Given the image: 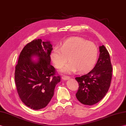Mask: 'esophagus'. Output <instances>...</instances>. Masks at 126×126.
<instances>
[{
  "instance_id": "obj_1",
  "label": "esophagus",
  "mask_w": 126,
  "mask_h": 126,
  "mask_svg": "<svg viewBox=\"0 0 126 126\" xmlns=\"http://www.w3.org/2000/svg\"><path fill=\"white\" fill-rule=\"evenodd\" d=\"M62 78L64 80H68L70 78V76H65V75H63L62 76Z\"/></svg>"
}]
</instances>
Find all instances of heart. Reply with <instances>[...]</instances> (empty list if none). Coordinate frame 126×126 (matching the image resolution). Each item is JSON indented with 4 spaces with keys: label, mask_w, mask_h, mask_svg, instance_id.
<instances>
[{
    "label": "heart",
    "mask_w": 126,
    "mask_h": 126,
    "mask_svg": "<svg viewBox=\"0 0 126 126\" xmlns=\"http://www.w3.org/2000/svg\"><path fill=\"white\" fill-rule=\"evenodd\" d=\"M98 49L94 43L79 37H71L64 41L61 48H55L51 52L54 65L61 69L68 60L69 63L62 70L64 73L76 71L85 72L91 70L96 63Z\"/></svg>",
    "instance_id": "1"
}]
</instances>
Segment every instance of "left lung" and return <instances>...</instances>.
Segmentation results:
<instances>
[{
  "instance_id": "1",
  "label": "left lung",
  "mask_w": 126,
  "mask_h": 126,
  "mask_svg": "<svg viewBox=\"0 0 126 126\" xmlns=\"http://www.w3.org/2000/svg\"><path fill=\"white\" fill-rule=\"evenodd\" d=\"M95 66L88 74L76 77L79 87L76 94L81 104L93 105L100 101L109 90L112 76V66L109 51L103 45Z\"/></svg>"
}]
</instances>
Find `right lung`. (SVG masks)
Returning a JSON list of instances; mask_svg holds the SVG:
<instances>
[{"mask_svg": "<svg viewBox=\"0 0 126 126\" xmlns=\"http://www.w3.org/2000/svg\"><path fill=\"white\" fill-rule=\"evenodd\" d=\"M52 50L50 42L40 39L27 43L20 54L14 73L16 90L22 103L32 109L47 106L61 81L50 63ZM33 56L39 57L37 62L31 60Z\"/></svg>", "mask_w": 126, "mask_h": 126, "instance_id": "obj_1", "label": "right lung"}]
</instances>
